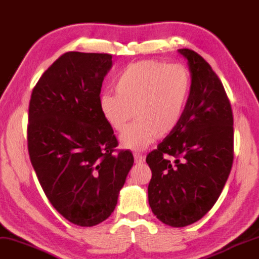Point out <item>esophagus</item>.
<instances>
[{"label": "esophagus", "instance_id": "obj_1", "mask_svg": "<svg viewBox=\"0 0 259 259\" xmlns=\"http://www.w3.org/2000/svg\"><path fill=\"white\" fill-rule=\"evenodd\" d=\"M134 157H135L136 163H143V162H144V155L140 154L139 152H135Z\"/></svg>", "mask_w": 259, "mask_h": 259}]
</instances>
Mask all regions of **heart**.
Wrapping results in <instances>:
<instances>
[{
  "instance_id": "heart-1",
  "label": "heart",
  "mask_w": 259,
  "mask_h": 259,
  "mask_svg": "<svg viewBox=\"0 0 259 259\" xmlns=\"http://www.w3.org/2000/svg\"><path fill=\"white\" fill-rule=\"evenodd\" d=\"M192 77L182 64L143 59L128 65L115 81L116 94L105 93L99 107L112 129L122 131L124 147L139 150L157 138L171 135L181 122L191 92Z\"/></svg>"
}]
</instances>
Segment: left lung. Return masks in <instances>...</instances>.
I'll return each instance as SVG.
<instances>
[{
  "instance_id": "8db88e82",
  "label": "left lung",
  "mask_w": 259,
  "mask_h": 259,
  "mask_svg": "<svg viewBox=\"0 0 259 259\" xmlns=\"http://www.w3.org/2000/svg\"><path fill=\"white\" fill-rule=\"evenodd\" d=\"M179 52L192 77L188 104L177 129L146 159L152 172L150 207L173 227L194 223L213 207L234 160L233 111L223 83L196 52Z\"/></svg>"
}]
</instances>
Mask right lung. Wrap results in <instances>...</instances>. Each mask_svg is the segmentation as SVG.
Wrapping results in <instances>:
<instances>
[{"instance_id": "1", "label": "right lung", "mask_w": 259, "mask_h": 259, "mask_svg": "<svg viewBox=\"0 0 259 259\" xmlns=\"http://www.w3.org/2000/svg\"><path fill=\"white\" fill-rule=\"evenodd\" d=\"M110 54L68 52L36 83L28 107L29 159L45 195L70 223L107 220L134 165L100 111Z\"/></svg>"}]
</instances>
